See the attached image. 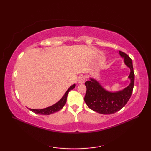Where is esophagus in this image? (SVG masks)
<instances>
[{
	"label": "esophagus",
	"instance_id": "esophagus-1",
	"mask_svg": "<svg viewBox=\"0 0 151 151\" xmlns=\"http://www.w3.org/2000/svg\"><path fill=\"white\" fill-rule=\"evenodd\" d=\"M85 79H86V78H85L84 76H79L78 78V81L79 84H84V83L85 82Z\"/></svg>",
	"mask_w": 151,
	"mask_h": 151
}]
</instances>
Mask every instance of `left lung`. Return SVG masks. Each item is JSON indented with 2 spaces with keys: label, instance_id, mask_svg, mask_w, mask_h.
Listing matches in <instances>:
<instances>
[{
  "label": "left lung",
  "instance_id": "8db88e82",
  "mask_svg": "<svg viewBox=\"0 0 151 151\" xmlns=\"http://www.w3.org/2000/svg\"><path fill=\"white\" fill-rule=\"evenodd\" d=\"M120 56L124 59V64L130 70L129 78L130 84L123 89L117 91H110L104 89L97 80L89 78L85 82L86 93L84 101L88 106L94 111L101 114H111L119 111L127 103L132 93L134 84V73L132 60L121 51Z\"/></svg>",
  "mask_w": 151,
  "mask_h": 151
}]
</instances>
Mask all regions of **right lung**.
Here are the masks:
<instances>
[{"label": "right lung", "mask_w": 151, "mask_h": 151, "mask_svg": "<svg viewBox=\"0 0 151 151\" xmlns=\"http://www.w3.org/2000/svg\"><path fill=\"white\" fill-rule=\"evenodd\" d=\"M75 86H76L75 84H73L68 89H67V91L65 92V93L63 95L62 99H61L58 102H57L56 103L50 106L45 108H43V109H39V110H38V109H31V108H29V110L35 114H40V115H50L51 114L54 113V112L58 111L64 106V105L65 104L66 101H67V95H68L69 92L71 90V89L75 88Z\"/></svg>", "instance_id": "obj_1"}]
</instances>
